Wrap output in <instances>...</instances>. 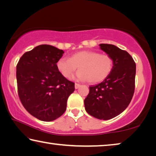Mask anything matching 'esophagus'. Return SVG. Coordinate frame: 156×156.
<instances>
[{"instance_id":"obj_1","label":"esophagus","mask_w":156,"mask_h":156,"mask_svg":"<svg viewBox=\"0 0 156 156\" xmlns=\"http://www.w3.org/2000/svg\"><path fill=\"white\" fill-rule=\"evenodd\" d=\"M80 87V84H78V83H75V88L76 89H78L79 87Z\"/></svg>"}]
</instances>
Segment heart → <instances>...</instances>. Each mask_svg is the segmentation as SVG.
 <instances>
[{
	"instance_id": "b5f03b06",
	"label": "heart",
	"mask_w": 156,
	"mask_h": 156,
	"mask_svg": "<svg viewBox=\"0 0 156 156\" xmlns=\"http://www.w3.org/2000/svg\"><path fill=\"white\" fill-rule=\"evenodd\" d=\"M56 66L59 72L66 78H70L78 67L76 79L96 84L102 82L110 75L114 61L112 57L107 54L81 51L72 54L69 58H60Z\"/></svg>"
}]
</instances>
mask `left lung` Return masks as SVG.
Returning <instances> with one entry per match:
<instances>
[{"label": "left lung", "mask_w": 156, "mask_h": 156, "mask_svg": "<svg viewBox=\"0 0 156 156\" xmlns=\"http://www.w3.org/2000/svg\"><path fill=\"white\" fill-rule=\"evenodd\" d=\"M99 46L112 58L113 69L102 83L90 86L84 103L89 115L98 119L108 120L124 111L131 101L135 91L136 65L127 51L112 44Z\"/></svg>", "instance_id": "1"}]
</instances>
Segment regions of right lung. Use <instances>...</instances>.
I'll list each match as a JSON object with an SVG mask.
<instances>
[{"label":"right lung","instance_id":"right-lung-1","mask_svg":"<svg viewBox=\"0 0 156 156\" xmlns=\"http://www.w3.org/2000/svg\"><path fill=\"white\" fill-rule=\"evenodd\" d=\"M64 51L42 44L25 53L16 65L20 101L28 112L38 119L51 122L65 112L75 83L59 72L57 62Z\"/></svg>","mask_w":156,"mask_h":156}]
</instances>
